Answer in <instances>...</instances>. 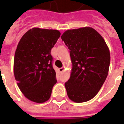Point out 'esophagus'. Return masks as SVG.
Listing matches in <instances>:
<instances>
[{
	"label": "esophagus",
	"instance_id": "34e87169",
	"mask_svg": "<svg viewBox=\"0 0 124 124\" xmlns=\"http://www.w3.org/2000/svg\"><path fill=\"white\" fill-rule=\"evenodd\" d=\"M59 71L60 72V73H62V72H63L65 70V67H62V68H59Z\"/></svg>",
	"mask_w": 124,
	"mask_h": 124
}]
</instances>
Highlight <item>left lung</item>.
I'll list each match as a JSON object with an SVG mask.
<instances>
[{"mask_svg": "<svg viewBox=\"0 0 124 124\" xmlns=\"http://www.w3.org/2000/svg\"><path fill=\"white\" fill-rule=\"evenodd\" d=\"M61 39L70 50L73 66L65 83L68 97L77 103L89 101L108 77L109 49L100 34L90 27L67 30Z\"/></svg>", "mask_w": 124, "mask_h": 124, "instance_id": "8db88e82", "label": "left lung"}]
</instances>
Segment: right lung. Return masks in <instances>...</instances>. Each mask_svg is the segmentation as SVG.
<instances>
[{"label":"right lung","instance_id":"obj_1","mask_svg":"<svg viewBox=\"0 0 124 124\" xmlns=\"http://www.w3.org/2000/svg\"><path fill=\"white\" fill-rule=\"evenodd\" d=\"M55 30L30 29L16 47L13 71L18 87L32 102L43 103L49 99L56 83L51 50L60 37Z\"/></svg>","mask_w":124,"mask_h":124}]
</instances>
